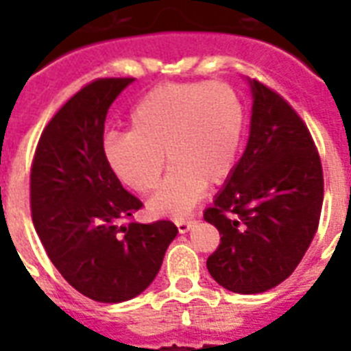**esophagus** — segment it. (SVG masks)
<instances>
[{
  "label": "esophagus",
  "mask_w": 351,
  "mask_h": 351,
  "mask_svg": "<svg viewBox=\"0 0 351 351\" xmlns=\"http://www.w3.org/2000/svg\"><path fill=\"white\" fill-rule=\"evenodd\" d=\"M197 224V220H176V228H178V233H187V231L191 230L193 226Z\"/></svg>",
  "instance_id": "34e87169"
}]
</instances>
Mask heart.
Here are the masks:
<instances>
[{
  "mask_svg": "<svg viewBox=\"0 0 351 351\" xmlns=\"http://www.w3.org/2000/svg\"><path fill=\"white\" fill-rule=\"evenodd\" d=\"M244 127V104L230 84H164L134 106L131 131L107 134L104 156L123 186L147 195L158 186L167 154L171 173L151 198L149 211L182 217L206 186H220L233 175Z\"/></svg>",
  "mask_w": 351,
  "mask_h": 351,
  "instance_id": "1",
  "label": "heart"
}]
</instances>
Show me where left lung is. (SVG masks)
<instances>
[{
  "instance_id": "1",
  "label": "left lung",
  "mask_w": 351,
  "mask_h": 351,
  "mask_svg": "<svg viewBox=\"0 0 351 351\" xmlns=\"http://www.w3.org/2000/svg\"><path fill=\"white\" fill-rule=\"evenodd\" d=\"M245 151L204 220L220 233L211 277L234 293H262L291 275L315 237L324 198L321 156L293 107L253 80Z\"/></svg>"
}]
</instances>
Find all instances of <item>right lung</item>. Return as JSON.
I'll list each match as a JSON object with an SVG mask.
<instances>
[{"instance_id":"obj_1","label":"right lung","mask_w":351,"mask_h":351,"mask_svg":"<svg viewBox=\"0 0 351 351\" xmlns=\"http://www.w3.org/2000/svg\"><path fill=\"white\" fill-rule=\"evenodd\" d=\"M132 80L82 87L45 125L30 167V211L47 255L74 289L98 302L142 293L178 233L169 220L132 222L143 204L104 156L107 111Z\"/></svg>"}]
</instances>
